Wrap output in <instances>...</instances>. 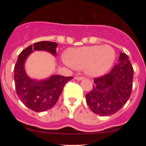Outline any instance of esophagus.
I'll use <instances>...</instances> for the list:
<instances>
[{
  "label": "esophagus",
  "instance_id": "esophagus-1",
  "mask_svg": "<svg viewBox=\"0 0 146 146\" xmlns=\"http://www.w3.org/2000/svg\"><path fill=\"white\" fill-rule=\"evenodd\" d=\"M74 79L76 80H83V77H74Z\"/></svg>",
  "mask_w": 146,
  "mask_h": 146
}]
</instances>
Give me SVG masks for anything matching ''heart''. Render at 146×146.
Segmentation results:
<instances>
[{
	"instance_id": "heart-1",
	"label": "heart",
	"mask_w": 146,
	"mask_h": 146,
	"mask_svg": "<svg viewBox=\"0 0 146 146\" xmlns=\"http://www.w3.org/2000/svg\"><path fill=\"white\" fill-rule=\"evenodd\" d=\"M115 52L109 45H94L72 49L63 61L72 69H84L87 75L99 77L105 74L113 66Z\"/></svg>"
}]
</instances>
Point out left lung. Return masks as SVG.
I'll list each match as a JSON object with an SVG mask.
<instances>
[{"label":"left lung","mask_w":146,"mask_h":146,"mask_svg":"<svg viewBox=\"0 0 146 146\" xmlns=\"http://www.w3.org/2000/svg\"><path fill=\"white\" fill-rule=\"evenodd\" d=\"M118 60L108 74L94 80V88L86 95L91 111L102 116L118 112L131 95L133 68L126 54L121 52Z\"/></svg>","instance_id":"1"}]
</instances>
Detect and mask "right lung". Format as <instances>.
Instances as JSON below:
<instances>
[{
	"label": "right lung",
	"instance_id": "1",
	"mask_svg": "<svg viewBox=\"0 0 146 146\" xmlns=\"http://www.w3.org/2000/svg\"><path fill=\"white\" fill-rule=\"evenodd\" d=\"M58 44L52 42H39L30 45L23 50L18 56L14 69L17 94L22 102L35 112L46 111L57 102L64 86L72 77L54 74L44 80L31 78L26 74L25 63L35 51H46L56 56Z\"/></svg>",
	"mask_w": 146,
	"mask_h": 146
}]
</instances>
